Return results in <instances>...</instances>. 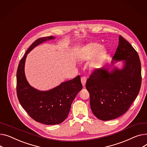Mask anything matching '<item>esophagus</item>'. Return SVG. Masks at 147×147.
<instances>
[{
    "label": "esophagus",
    "instance_id": "esophagus-1",
    "mask_svg": "<svg viewBox=\"0 0 147 147\" xmlns=\"http://www.w3.org/2000/svg\"><path fill=\"white\" fill-rule=\"evenodd\" d=\"M86 81H87V79H86V77H82L81 78V82H82V83L83 86H85Z\"/></svg>",
    "mask_w": 147,
    "mask_h": 147
}]
</instances>
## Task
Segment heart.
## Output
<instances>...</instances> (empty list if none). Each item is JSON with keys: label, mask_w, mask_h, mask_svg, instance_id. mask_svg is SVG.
Returning <instances> with one entry per match:
<instances>
[{"label": "heart", "mask_w": 147, "mask_h": 147, "mask_svg": "<svg viewBox=\"0 0 147 147\" xmlns=\"http://www.w3.org/2000/svg\"><path fill=\"white\" fill-rule=\"evenodd\" d=\"M106 53L105 49L102 47L100 44L94 42L89 43L84 48L82 58L84 60H89L96 55L93 64L94 65H97L103 60Z\"/></svg>", "instance_id": "1"}]
</instances>
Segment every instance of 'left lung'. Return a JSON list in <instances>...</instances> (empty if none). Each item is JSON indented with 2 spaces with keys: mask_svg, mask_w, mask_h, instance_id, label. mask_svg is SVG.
<instances>
[{
  "mask_svg": "<svg viewBox=\"0 0 147 147\" xmlns=\"http://www.w3.org/2000/svg\"><path fill=\"white\" fill-rule=\"evenodd\" d=\"M122 62L120 68L115 66ZM141 85L139 55L121 35L111 64L95 70L86 87L90 94L93 114L102 121L115 119L124 114L137 97Z\"/></svg>",
  "mask_w": 147,
  "mask_h": 147,
  "instance_id": "8db88e82",
  "label": "left lung"
}]
</instances>
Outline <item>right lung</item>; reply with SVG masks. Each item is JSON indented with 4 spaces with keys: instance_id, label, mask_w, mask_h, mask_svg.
<instances>
[{
    "instance_id": "add662e5",
    "label": "right lung",
    "mask_w": 147,
    "mask_h": 147,
    "mask_svg": "<svg viewBox=\"0 0 147 147\" xmlns=\"http://www.w3.org/2000/svg\"><path fill=\"white\" fill-rule=\"evenodd\" d=\"M55 39V37L50 36L34 41L19 63L16 74V90L19 103L33 119L45 125L63 122L67 118L76 95L83 87L80 75L45 91L39 90L28 83L25 74L27 55L36 46Z\"/></svg>"
}]
</instances>
